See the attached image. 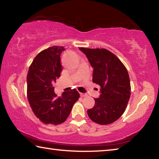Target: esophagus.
Instances as JSON below:
<instances>
[{
    "label": "esophagus",
    "instance_id": "34e87169",
    "mask_svg": "<svg viewBox=\"0 0 159 159\" xmlns=\"http://www.w3.org/2000/svg\"><path fill=\"white\" fill-rule=\"evenodd\" d=\"M80 95L81 98H84V97L87 96V94H84V93H80Z\"/></svg>",
    "mask_w": 159,
    "mask_h": 159
}]
</instances>
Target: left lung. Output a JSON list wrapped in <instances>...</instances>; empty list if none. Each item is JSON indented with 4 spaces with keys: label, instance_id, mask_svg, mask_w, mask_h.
<instances>
[{
    "label": "left lung",
    "instance_id": "8db88e82",
    "mask_svg": "<svg viewBox=\"0 0 159 159\" xmlns=\"http://www.w3.org/2000/svg\"><path fill=\"white\" fill-rule=\"evenodd\" d=\"M93 68V82L100 86L95 106L88 110L91 120L108 125L124 113L130 97V82L125 66L114 54L104 48H79Z\"/></svg>",
    "mask_w": 159,
    "mask_h": 159
}]
</instances>
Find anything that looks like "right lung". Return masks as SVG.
Masks as SVG:
<instances>
[{"label": "right lung", "mask_w": 159, "mask_h": 159, "mask_svg": "<svg viewBox=\"0 0 159 159\" xmlns=\"http://www.w3.org/2000/svg\"><path fill=\"white\" fill-rule=\"evenodd\" d=\"M65 48L52 46L37 55L29 66L26 77L27 98L32 111L45 124L64 123L80 95L76 89L61 97L54 93L53 83L60 77V55Z\"/></svg>", "instance_id": "1"}]
</instances>
